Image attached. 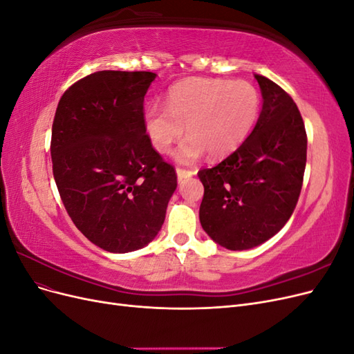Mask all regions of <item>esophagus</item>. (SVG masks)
I'll return each mask as SVG.
<instances>
[{
	"label": "esophagus",
	"mask_w": 354,
	"mask_h": 354,
	"mask_svg": "<svg viewBox=\"0 0 354 354\" xmlns=\"http://www.w3.org/2000/svg\"><path fill=\"white\" fill-rule=\"evenodd\" d=\"M177 177L178 180H183V178H187V177H192L195 174V171L192 169H185V168H177Z\"/></svg>",
	"instance_id": "34e87169"
}]
</instances>
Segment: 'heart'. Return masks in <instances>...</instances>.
<instances>
[{"instance_id":"b5f03b06","label":"heart","mask_w":354,"mask_h":354,"mask_svg":"<svg viewBox=\"0 0 354 354\" xmlns=\"http://www.w3.org/2000/svg\"><path fill=\"white\" fill-rule=\"evenodd\" d=\"M260 104V94L248 81L190 78L168 90L165 108H146L143 125L159 153H168L186 127L187 137L174 158L194 164L205 152L221 158L236 151L259 120Z\"/></svg>"}]
</instances>
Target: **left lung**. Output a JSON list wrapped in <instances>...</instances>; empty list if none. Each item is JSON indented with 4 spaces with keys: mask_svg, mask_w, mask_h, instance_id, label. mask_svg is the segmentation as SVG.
Masks as SVG:
<instances>
[{
    "mask_svg": "<svg viewBox=\"0 0 354 354\" xmlns=\"http://www.w3.org/2000/svg\"><path fill=\"white\" fill-rule=\"evenodd\" d=\"M254 77L263 108L252 133L218 165L198 173L201 226L232 251L259 246L285 226L301 192L307 159L306 127L295 102L269 78Z\"/></svg>",
    "mask_w": 354,
    "mask_h": 354,
    "instance_id": "obj_1",
    "label": "left lung"
}]
</instances>
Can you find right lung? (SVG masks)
I'll return each mask as SVG.
<instances>
[{
    "label": "right lung",
    "mask_w": 354,
    "mask_h": 354,
    "mask_svg": "<svg viewBox=\"0 0 354 354\" xmlns=\"http://www.w3.org/2000/svg\"><path fill=\"white\" fill-rule=\"evenodd\" d=\"M153 72L99 71L63 93L51 130L59 194L78 230L109 252L151 242L177 187L146 136L143 102Z\"/></svg>",
    "instance_id": "obj_1"
}]
</instances>
